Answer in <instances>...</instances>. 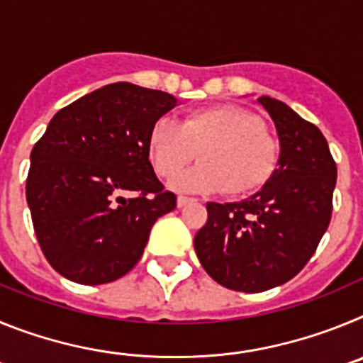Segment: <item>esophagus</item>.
Returning <instances> with one entry per match:
<instances>
[{
	"label": "esophagus",
	"mask_w": 363,
	"mask_h": 363,
	"mask_svg": "<svg viewBox=\"0 0 363 363\" xmlns=\"http://www.w3.org/2000/svg\"><path fill=\"white\" fill-rule=\"evenodd\" d=\"M194 201V198H189V196H178V200H176V203H178V207H185V205L192 203Z\"/></svg>",
	"instance_id": "1"
}]
</instances>
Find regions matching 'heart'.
<instances>
[{
	"label": "heart",
	"instance_id": "heart-1",
	"mask_svg": "<svg viewBox=\"0 0 363 363\" xmlns=\"http://www.w3.org/2000/svg\"><path fill=\"white\" fill-rule=\"evenodd\" d=\"M147 150L156 174L174 178L196 158L201 163L172 182L189 192L225 191L243 196L264 187L280 163L281 147L255 112L236 105L191 111L182 121L162 116L154 121Z\"/></svg>",
	"mask_w": 363,
	"mask_h": 363
}]
</instances>
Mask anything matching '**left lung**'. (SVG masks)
Returning a JSON list of instances; mask_svg holds the SVG:
<instances>
[{"label": "left lung", "mask_w": 363, "mask_h": 363, "mask_svg": "<svg viewBox=\"0 0 363 363\" xmlns=\"http://www.w3.org/2000/svg\"><path fill=\"white\" fill-rule=\"evenodd\" d=\"M258 101L277 125V172L247 200L209 201L207 223L194 236L207 274L240 293L272 289L306 267L331 221L336 185V163L318 127L284 101Z\"/></svg>", "instance_id": "left-lung-1"}]
</instances>
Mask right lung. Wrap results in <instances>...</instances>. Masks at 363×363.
<instances>
[{"mask_svg":"<svg viewBox=\"0 0 363 363\" xmlns=\"http://www.w3.org/2000/svg\"><path fill=\"white\" fill-rule=\"evenodd\" d=\"M174 105L163 91L111 83L57 111L36 142L27 203L45 258L67 280L101 285L127 274L154 221L176 207L147 150L152 123Z\"/></svg>","mask_w":363,"mask_h":363,"instance_id":"right-lung-1","label":"right lung"}]
</instances>
